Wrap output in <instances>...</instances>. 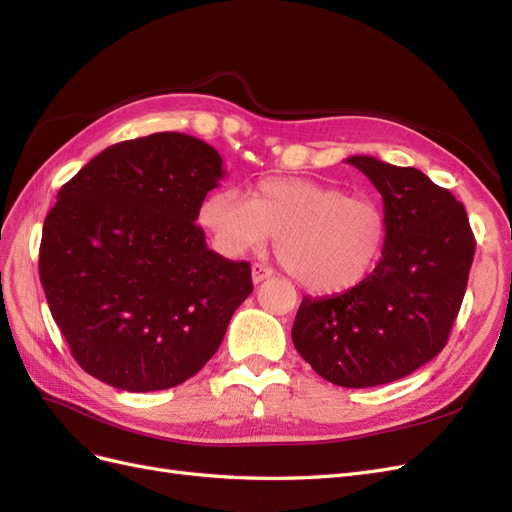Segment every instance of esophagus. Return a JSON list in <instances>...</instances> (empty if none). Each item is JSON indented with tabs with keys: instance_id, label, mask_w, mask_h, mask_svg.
Returning <instances> with one entry per match:
<instances>
[{
	"instance_id": "1",
	"label": "esophagus",
	"mask_w": 512,
	"mask_h": 512,
	"mask_svg": "<svg viewBox=\"0 0 512 512\" xmlns=\"http://www.w3.org/2000/svg\"><path fill=\"white\" fill-rule=\"evenodd\" d=\"M269 277H273V269L267 267V265H258V262H256V265L252 267V282L260 284V282L269 280Z\"/></svg>"
}]
</instances>
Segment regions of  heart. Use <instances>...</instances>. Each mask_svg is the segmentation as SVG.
Returning a JSON list of instances; mask_svg holds the SVG:
<instances>
[{
    "instance_id": "1",
    "label": "heart",
    "mask_w": 512,
    "mask_h": 512,
    "mask_svg": "<svg viewBox=\"0 0 512 512\" xmlns=\"http://www.w3.org/2000/svg\"><path fill=\"white\" fill-rule=\"evenodd\" d=\"M198 224L226 254L275 237L286 271L318 294L359 286L386 245V215L376 200L309 179H265L250 200L237 190H215L200 203Z\"/></svg>"
}]
</instances>
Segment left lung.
Returning a JSON list of instances; mask_svg holds the SVG:
<instances>
[{"mask_svg":"<svg viewBox=\"0 0 512 512\" xmlns=\"http://www.w3.org/2000/svg\"><path fill=\"white\" fill-rule=\"evenodd\" d=\"M346 162L382 194V260L342 294L303 297L292 344L324 380L365 389L412 374L446 346L476 241L463 205L421 170L371 156Z\"/></svg>","mask_w":512,"mask_h":512,"instance_id":"1","label":"left lung"}]
</instances>
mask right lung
<instances>
[{"label": "right lung", "mask_w": 512, "mask_h": 512, "mask_svg": "<svg viewBox=\"0 0 512 512\" xmlns=\"http://www.w3.org/2000/svg\"><path fill=\"white\" fill-rule=\"evenodd\" d=\"M222 177L211 145L158 132L104 149L59 190L40 282L87 374L121 391H162L220 348L254 290L250 262L209 250L194 224Z\"/></svg>", "instance_id": "1"}]
</instances>
